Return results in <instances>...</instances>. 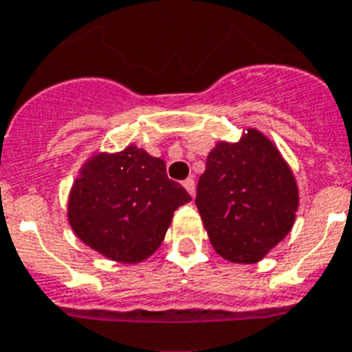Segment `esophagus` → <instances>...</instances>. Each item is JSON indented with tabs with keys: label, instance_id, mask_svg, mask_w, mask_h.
Instances as JSON below:
<instances>
[{
	"label": "esophagus",
	"instance_id": "esophagus-1",
	"mask_svg": "<svg viewBox=\"0 0 352 352\" xmlns=\"http://www.w3.org/2000/svg\"><path fill=\"white\" fill-rule=\"evenodd\" d=\"M183 187L187 188V192L190 194V196H192L194 190H196V183H194L192 178H187V179H185V182H183Z\"/></svg>",
	"mask_w": 352,
	"mask_h": 352
}]
</instances>
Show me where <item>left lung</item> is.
Masks as SVG:
<instances>
[{
	"instance_id": "1",
	"label": "left lung",
	"mask_w": 352,
	"mask_h": 352,
	"mask_svg": "<svg viewBox=\"0 0 352 352\" xmlns=\"http://www.w3.org/2000/svg\"><path fill=\"white\" fill-rule=\"evenodd\" d=\"M196 207L217 254L257 263L292 230L297 183L275 145L255 129L210 151L197 179Z\"/></svg>"
}]
</instances>
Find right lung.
I'll list each match as a JSON object with an SVG mask.
<instances>
[{
  "instance_id": "right-lung-1",
  "label": "right lung",
  "mask_w": 352,
  "mask_h": 352,
  "mask_svg": "<svg viewBox=\"0 0 352 352\" xmlns=\"http://www.w3.org/2000/svg\"><path fill=\"white\" fill-rule=\"evenodd\" d=\"M188 201L190 194L169 179L164 160L129 145L84 167L69 194L68 219L93 250L138 263L162 245L174 210Z\"/></svg>"
}]
</instances>
